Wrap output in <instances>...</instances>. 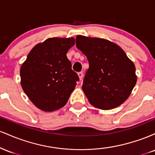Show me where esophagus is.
Masks as SVG:
<instances>
[{
  "label": "esophagus",
  "instance_id": "34e87169",
  "mask_svg": "<svg viewBox=\"0 0 155 155\" xmlns=\"http://www.w3.org/2000/svg\"><path fill=\"white\" fill-rule=\"evenodd\" d=\"M78 76H79V80H80V81H81V80L82 79V78H83V74L81 72L78 73Z\"/></svg>",
  "mask_w": 155,
  "mask_h": 155
}]
</instances>
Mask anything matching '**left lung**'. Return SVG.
Segmentation results:
<instances>
[{
  "instance_id": "obj_1",
  "label": "left lung",
  "mask_w": 155,
  "mask_h": 155,
  "mask_svg": "<svg viewBox=\"0 0 155 155\" xmlns=\"http://www.w3.org/2000/svg\"><path fill=\"white\" fill-rule=\"evenodd\" d=\"M76 40L90 64L82 84L90 104L103 110L118 107L136 84L134 63L120 46L107 39L79 35Z\"/></svg>"
}]
</instances>
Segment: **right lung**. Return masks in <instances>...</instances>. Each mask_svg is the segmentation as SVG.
Returning <instances> with one entry per match:
<instances>
[{"label":"right lung","instance_id":"1","mask_svg":"<svg viewBox=\"0 0 155 155\" xmlns=\"http://www.w3.org/2000/svg\"><path fill=\"white\" fill-rule=\"evenodd\" d=\"M75 44L73 38H49L35 46L20 68L21 86L28 98L41 111L63 108L79 81L67 58Z\"/></svg>","mask_w":155,"mask_h":155}]
</instances>
